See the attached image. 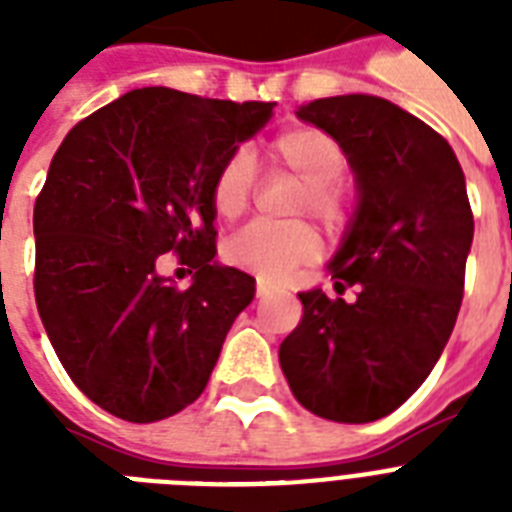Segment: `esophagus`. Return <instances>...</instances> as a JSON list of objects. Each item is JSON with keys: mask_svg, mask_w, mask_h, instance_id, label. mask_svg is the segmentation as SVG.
<instances>
[{"mask_svg": "<svg viewBox=\"0 0 512 512\" xmlns=\"http://www.w3.org/2000/svg\"><path fill=\"white\" fill-rule=\"evenodd\" d=\"M279 292V287H273L271 281H257V297H273Z\"/></svg>", "mask_w": 512, "mask_h": 512, "instance_id": "1", "label": "esophagus"}]
</instances>
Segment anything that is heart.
<instances>
[{
	"label": "heart",
	"instance_id": "1",
	"mask_svg": "<svg viewBox=\"0 0 512 512\" xmlns=\"http://www.w3.org/2000/svg\"><path fill=\"white\" fill-rule=\"evenodd\" d=\"M265 159L273 172L303 183L297 193L295 215H313L321 223L340 225L353 209V193L342 180L348 170V151L340 140L316 124H295L279 132L265 146ZM255 196V167L244 151H233L212 175L209 201L217 217L236 220L249 209ZM321 241L311 225L252 223L236 231L223 244V257L241 271L265 279H287L303 263L319 255Z\"/></svg>",
	"mask_w": 512,
	"mask_h": 512
}]
</instances>
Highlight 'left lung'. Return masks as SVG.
Returning a JSON list of instances; mask_svg holds the SVG:
<instances>
[{"mask_svg": "<svg viewBox=\"0 0 512 512\" xmlns=\"http://www.w3.org/2000/svg\"><path fill=\"white\" fill-rule=\"evenodd\" d=\"M297 116L345 146L361 201L332 260L337 297L297 295L281 372L308 412L374 422L420 388L452 335L473 244L465 175L452 146L390 100L337 95Z\"/></svg>", "mask_w": 512, "mask_h": 512, "instance_id": "left-lung-1", "label": "left lung"}]
</instances>
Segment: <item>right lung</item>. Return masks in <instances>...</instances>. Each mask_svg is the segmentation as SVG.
Instances as JSON below:
<instances>
[{"instance_id":"right-lung-1","label":"right lung","mask_w":512,"mask_h":512,"mask_svg":"<svg viewBox=\"0 0 512 512\" xmlns=\"http://www.w3.org/2000/svg\"><path fill=\"white\" fill-rule=\"evenodd\" d=\"M276 103L132 90L76 124L34 204V297L60 364L127 422H159L207 388L255 279L215 257L212 175ZM172 251L194 271L158 273Z\"/></svg>"}]
</instances>
